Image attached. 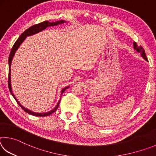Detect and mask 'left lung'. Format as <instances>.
<instances>
[{"instance_id":"8db88e82","label":"left lung","mask_w":156,"mask_h":156,"mask_svg":"<svg viewBox=\"0 0 156 156\" xmlns=\"http://www.w3.org/2000/svg\"><path fill=\"white\" fill-rule=\"evenodd\" d=\"M133 48H134V49L136 50V51H138V52L140 53L142 57L143 58H144L145 60H147V61H148L147 56H146V54H145L144 50L143 48H142V46H138V44H137V43H136V42H134V43H133Z\"/></svg>"}]
</instances>
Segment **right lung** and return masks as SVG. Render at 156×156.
Here are the masks:
<instances>
[{
  "label": "right lung",
  "instance_id": "add662e5",
  "mask_svg": "<svg viewBox=\"0 0 156 156\" xmlns=\"http://www.w3.org/2000/svg\"><path fill=\"white\" fill-rule=\"evenodd\" d=\"M67 21L65 20H58V21H56V22H52V23H50L49 22V21H44V22H42L41 23H38V24L37 25H34L33 26H31V27H30V28H28L27 30H26L24 32H23L21 35L20 36L19 38H18V40L16 41V43H14V46H13L12 49L11 50V52H10V54H9V78H8V87H9V91L10 93L12 94V96L14 98V99L16 100V101L17 102V103L18 104V105H20V107L22 108V109L25 111V112L28 113L29 114H31L32 115H35V116H47V115H49L50 114H51V113H53L54 112H55L56 111V109H58V107L59 106V104H60V99H61V98H60V100L58 101V102L56 106L55 107L54 109H53L52 110L49 111V112H46V113H36V112H31V111L27 109H26L25 107H23L22 105H21L19 102L18 101L16 98L15 97V96L14 95V94H13L12 92V85H11V64H12V59L13 58H14V56L15 54L16 51H17V49H18V47H20V45L21 44H22V43L23 41H25V39L27 38V36H32L34 35V34H36L37 33L40 32V31H43L44 30H45V29L47 27H51V26H55V25H60V24H62V23H66ZM69 86H67L66 87H65L64 89H62L61 91V96L62 94L64 93V91L66 90V89L69 88Z\"/></svg>",
  "mask_w": 156,
  "mask_h": 156
}]
</instances>
